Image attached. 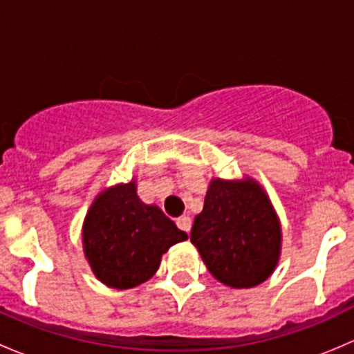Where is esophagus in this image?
Wrapping results in <instances>:
<instances>
[{"label": "esophagus", "instance_id": "esophagus-1", "mask_svg": "<svg viewBox=\"0 0 354 354\" xmlns=\"http://www.w3.org/2000/svg\"><path fill=\"white\" fill-rule=\"evenodd\" d=\"M176 226L180 227L181 231H185V233H190V227H192L190 217H187V216L178 217V219H176Z\"/></svg>", "mask_w": 354, "mask_h": 354}]
</instances>
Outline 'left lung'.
<instances>
[{
	"label": "left lung",
	"instance_id": "left-lung-1",
	"mask_svg": "<svg viewBox=\"0 0 354 354\" xmlns=\"http://www.w3.org/2000/svg\"><path fill=\"white\" fill-rule=\"evenodd\" d=\"M190 240L217 281L236 289L253 288L279 262L281 224L255 180L214 178Z\"/></svg>",
	"mask_w": 354,
	"mask_h": 354
}]
</instances>
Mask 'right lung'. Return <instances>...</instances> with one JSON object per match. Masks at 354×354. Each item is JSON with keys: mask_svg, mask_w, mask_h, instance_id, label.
I'll return each instance as SVG.
<instances>
[{"mask_svg": "<svg viewBox=\"0 0 354 354\" xmlns=\"http://www.w3.org/2000/svg\"><path fill=\"white\" fill-rule=\"evenodd\" d=\"M84 252L101 283L116 289L151 279L160 257L188 234L137 195L135 180L101 192L84 221Z\"/></svg>", "mask_w": 354, "mask_h": 354, "instance_id": "1", "label": "right lung"}]
</instances>
